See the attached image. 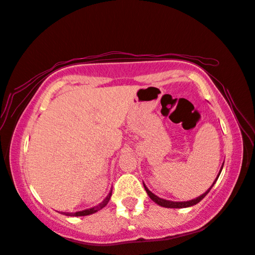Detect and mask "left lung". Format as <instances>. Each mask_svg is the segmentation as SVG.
I'll return each instance as SVG.
<instances>
[{"label":"left lung","instance_id":"8db88e82","mask_svg":"<svg viewBox=\"0 0 255 255\" xmlns=\"http://www.w3.org/2000/svg\"><path fill=\"white\" fill-rule=\"evenodd\" d=\"M223 165H224V164H223ZM223 165H222V167H221V171H219L217 178H216V180L214 181V183L211 184V187H210L208 190H207V191H206L205 193H202L201 196L196 198V199H192V200H189V201H181V202H180V201H171V200L162 199V198L155 196L152 191H149L148 188L146 187L145 184H144V188H145L146 192H147V195L149 196L150 199H152V200L155 202V204H157V205L162 206V207H165V208H187V207H191V206H193V205H197L198 202L201 201V200L204 199V198L207 196V193H208V192L210 191V189L214 187V184L216 183V181H217L219 174H221V172H222V170H223Z\"/></svg>","mask_w":255,"mask_h":255}]
</instances>
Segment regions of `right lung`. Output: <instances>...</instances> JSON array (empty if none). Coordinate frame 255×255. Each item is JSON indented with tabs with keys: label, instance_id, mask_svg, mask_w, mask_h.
Returning <instances> with one entry per match:
<instances>
[{
	"label": "right lung",
	"instance_id": "add662e5",
	"mask_svg": "<svg viewBox=\"0 0 255 255\" xmlns=\"http://www.w3.org/2000/svg\"><path fill=\"white\" fill-rule=\"evenodd\" d=\"M111 193H112V189L110 190L109 195H108V196L106 197L105 200H103L102 202H100V204H99L98 206L92 207V208L85 209V210H82V211H76V213H63V211H62V214H63V215H66V216H72V217H74V216H88V215H91V214L97 213V211L102 209L103 207H106V206L108 205V202H109V200H110Z\"/></svg>",
	"mask_w": 255,
	"mask_h": 255
}]
</instances>
